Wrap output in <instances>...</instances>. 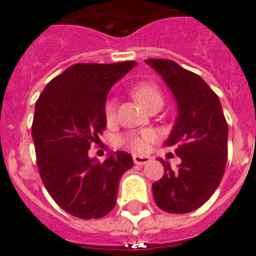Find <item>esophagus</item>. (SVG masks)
I'll return each mask as SVG.
<instances>
[{
  "label": "esophagus",
  "mask_w": 256,
  "mask_h": 256,
  "mask_svg": "<svg viewBox=\"0 0 256 256\" xmlns=\"http://www.w3.org/2000/svg\"><path fill=\"white\" fill-rule=\"evenodd\" d=\"M132 160H134L135 164H138V166H144V164H147L151 160V158L140 156V155H132Z\"/></svg>",
  "instance_id": "34e87169"
}]
</instances>
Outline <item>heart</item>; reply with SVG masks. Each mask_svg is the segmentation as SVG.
<instances>
[{"mask_svg": "<svg viewBox=\"0 0 256 256\" xmlns=\"http://www.w3.org/2000/svg\"><path fill=\"white\" fill-rule=\"evenodd\" d=\"M132 93L134 96V98L144 109L150 110L152 108H159L160 109L163 106L164 96L162 93L160 88L154 82H148V81L139 82V84L132 86ZM105 117H106L108 121H113L114 117H116V102L113 100H109L105 104ZM152 138L154 135L150 132H128V134L120 136L118 143L121 146L132 148L135 152H144V151L148 150L150 143L152 142Z\"/></svg>", "mask_w": 256, "mask_h": 256, "instance_id": "obj_1", "label": "heart"}]
</instances>
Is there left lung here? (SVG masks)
Returning a JSON list of instances; mask_svg holds the SVG:
<instances>
[{"mask_svg": "<svg viewBox=\"0 0 256 256\" xmlns=\"http://www.w3.org/2000/svg\"><path fill=\"white\" fill-rule=\"evenodd\" d=\"M170 86L178 114L166 146H175L182 164L172 170L162 160L164 175L152 184L154 200L162 210L182 214L206 202L225 174L228 124L218 96L190 70L174 60L147 59Z\"/></svg>", "mask_w": 256, "mask_h": 256, "instance_id": "obj_1", "label": "left lung"}]
</instances>
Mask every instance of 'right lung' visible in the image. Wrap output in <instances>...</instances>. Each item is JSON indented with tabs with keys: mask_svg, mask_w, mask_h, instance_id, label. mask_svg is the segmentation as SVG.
I'll return each instance as SVG.
<instances>
[{
	"mask_svg": "<svg viewBox=\"0 0 256 256\" xmlns=\"http://www.w3.org/2000/svg\"><path fill=\"white\" fill-rule=\"evenodd\" d=\"M136 62L74 64L46 85L35 104L31 135L39 175L63 210L82 220L106 216L118 186L132 167L130 154L117 151L104 163L88 155L106 128L108 93Z\"/></svg>",
	"mask_w": 256,
	"mask_h": 256,
	"instance_id": "1",
	"label": "right lung"
}]
</instances>
